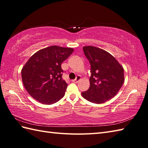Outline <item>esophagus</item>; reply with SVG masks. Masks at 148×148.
Instances as JSON below:
<instances>
[{"mask_svg": "<svg viewBox=\"0 0 148 148\" xmlns=\"http://www.w3.org/2000/svg\"><path fill=\"white\" fill-rule=\"evenodd\" d=\"M80 79H81V76H77L76 77V79H74V80H72V82L76 83L78 82V81H80Z\"/></svg>", "mask_w": 148, "mask_h": 148, "instance_id": "34e87169", "label": "esophagus"}]
</instances>
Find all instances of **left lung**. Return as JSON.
<instances>
[{"label": "left lung", "mask_w": 148, "mask_h": 148, "mask_svg": "<svg viewBox=\"0 0 148 148\" xmlns=\"http://www.w3.org/2000/svg\"><path fill=\"white\" fill-rule=\"evenodd\" d=\"M84 55L91 65L90 88L81 93L84 99L102 103L112 99L124 83V69L108 51L92 46H84Z\"/></svg>", "instance_id": "8db88e82"}]
</instances>
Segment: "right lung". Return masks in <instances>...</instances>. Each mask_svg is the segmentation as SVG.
Here are the masks:
<instances>
[{
    "mask_svg": "<svg viewBox=\"0 0 148 148\" xmlns=\"http://www.w3.org/2000/svg\"><path fill=\"white\" fill-rule=\"evenodd\" d=\"M74 49L58 46L47 47L31 56L21 70L27 92L43 104L55 103L64 96L67 84L62 79V63Z\"/></svg>",
    "mask_w": 148,
    "mask_h": 148,
    "instance_id": "1",
    "label": "right lung"
}]
</instances>
